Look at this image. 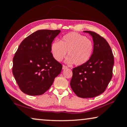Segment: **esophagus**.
<instances>
[{"mask_svg":"<svg viewBox=\"0 0 127 127\" xmlns=\"http://www.w3.org/2000/svg\"><path fill=\"white\" fill-rule=\"evenodd\" d=\"M67 68H68L67 66H66L65 65H63V69H66Z\"/></svg>","mask_w":127,"mask_h":127,"instance_id":"esophagus-1","label":"esophagus"}]
</instances>
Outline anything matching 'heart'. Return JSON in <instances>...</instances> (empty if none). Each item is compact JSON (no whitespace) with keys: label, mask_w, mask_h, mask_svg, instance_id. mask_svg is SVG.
I'll use <instances>...</instances> for the list:
<instances>
[{"label":"heart","mask_w":127,"mask_h":127,"mask_svg":"<svg viewBox=\"0 0 127 127\" xmlns=\"http://www.w3.org/2000/svg\"><path fill=\"white\" fill-rule=\"evenodd\" d=\"M94 44L91 40L78 33H68L64 35L60 41H54L51 45V51L56 61L61 62L65 57L66 62L76 65H81L89 61L92 54Z\"/></svg>","instance_id":"b5f03b06"}]
</instances>
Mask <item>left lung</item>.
<instances>
[{"mask_svg": "<svg viewBox=\"0 0 127 127\" xmlns=\"http://www.w3.org/2000/svg\"><path fill=\"white\" fill-rule=\"evenodd\" d=\"M84 32L93 38V53L86 63L73 69L70 85L77 96L91 98L106 90L113 76L114 59L110 46L104 37L93 31Z\"/></svg>", "mask_w": 127, "mask_h": 127, "instance_id": "8db88e82", "label": "left lung"}]
</instances>
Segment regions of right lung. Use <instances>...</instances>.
<instances>
[{"label":"right lung","mask_w":127,"mask_h":127,"mask_svg":"<svg viewBox=\"0 0 127 127\" xmlns=\"http://www.w3.org/2000/svg\"><path fill=\"white\" fill-rule=\"evenodd\" d=\"M61 30H41L23 40L13 59L12 72L23 93L41 95L61 73L62 64L54 58L51 45Z\"/></svg>","instance_id":"add662e5"}]
</instances>
